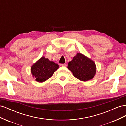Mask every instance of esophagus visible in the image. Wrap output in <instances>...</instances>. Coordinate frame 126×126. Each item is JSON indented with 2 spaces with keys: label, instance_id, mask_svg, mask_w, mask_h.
<instances>
[{
  "label": "esophagus",
  "instance_id": "obj_1",
  "mask_svg": "<svg viewBox=\"0 0 126 126\" xmlns=\"http://www.w3.org/2000/svg\"><path fill=\"white\" fill-rule=\"evenodd\" d=\"M60 65L61 66H66V64H60Z\"/></svg>",
  "mask_w": 126,
  "mask_h": 126
}]
</instances>
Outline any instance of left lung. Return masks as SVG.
Masks as SVG:
<instances>
[{"label":"left lung","instance_id":"left-lung-1","mask_svg":"<svg viewBox=\"0 0 126 126\" xmlns=\"http://www.w3.org/2000/svg\"><path fill=\"white\" fill-rule=\"evenodd\" d=\"M68 69L74 77L82 81L91 80L96 73V65L92 60L79 53L69 62Z\"/></svg>","mask_w":126,"mask_h":126}]
</instances>
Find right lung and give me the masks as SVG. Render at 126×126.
<instances>
[{"mask_svg": "<svg viewBox=\"0 0 126 126\" xmlns=\"http://www.w3.org/2000/svg\"><path fill=\"white\" fill-rule=\"evenodd\" d=\"M59 67L57 64L43 56L32 65L31 72L36 81L43 82L51 78Z\"/></svg>", "mask_w": 126, "mask_h": 126, "instance_id": "1", "label": "right lung"}]
</instances>
